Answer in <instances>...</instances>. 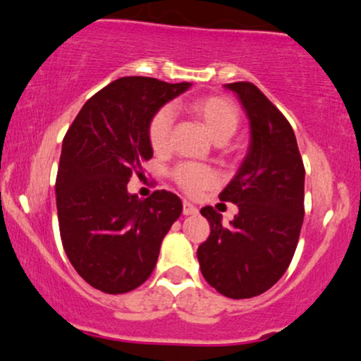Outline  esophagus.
<instances>
[{
    "label": "esophagus",
    "mask_w": 361,
    "mask_h": 361,
    "mask_svg": "<svg viewBox=\"0 0 361 361\" xmlns=\"http://www.w3.org/2000/svg\"><path fill=\"white\" fill-rule=\"evenodd\" d=\"M197 207L194 206V204H190L188 201H184V204H182V214L184 216H194L197 214Z\"/></svg>",
    "instance_id": "esophagus-1"
}]
</instances>
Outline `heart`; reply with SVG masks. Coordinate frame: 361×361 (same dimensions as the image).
Here are the masks:
<instances>
[{
  "label": "heart",
  "mask_w": 361,
  "mask_h": 361,
  "mask_svg": "<svg viewBox=\"0 0 361 361\" xmlns=\"http://www.w3.org/2000/svg\"><path fill=\"white\" fill-rule=\"evenodd\" d=\"M189 110L201 120L209 135L216 142H228L241 123V112L238 105L228 97L204 95L189 102ZM173 128V112L169 106H162L150 117L147 127L149 144L155 152H166L171 144ZM173 180L189 195H199L216 184L217 176L212 169L199 164H180L173 169Z\"/></svg>",
  "instance_id": "heart-1"
}]
</instances>
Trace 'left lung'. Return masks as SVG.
Returning <instances> with one entry per match:
<instances>
[{
	"instance_id": "8db88e82",
	"label": "left lung",
	"mask_w": 361,
	"mask_h": 361,
	"mask_svg": "<svg viewBox=\"0 0 361 361\" xmlns=\"http://www.w3.org/2000/svg\"><path fill=\"white\" fill-rule=\"evenodd\" d=\"M246 110L247 155L219 194L239 212L229 226L211 206L201 209L211 234L197 247L206 281L221 295L244 300L268 291L295 256L305 217V166L286 117L251 82L224 85Z\"/></svg>"
}]
</instances>
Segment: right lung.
Here are the masks:
<instances>
[{
  "label": "right lung",
  "mask_w": 361,
  "mask_h": 361,
  "mask_svg": "<svg viewBox=\"0 0 361 361\" xmlns=\"http://www.w3.org/2000/svg\"><path fill=\"white\" fill-rule=\"evenodd\" d=\"M189 87L118 78L87 100L66 132L55 184L58 224L70 262L95 289L120 295L145 283L179 219L176 194L155 190L142 201L127 184L152 159L150 117Z\"/></svg>",
  "instance_id": "right-lung-1"
}]
</instances>
